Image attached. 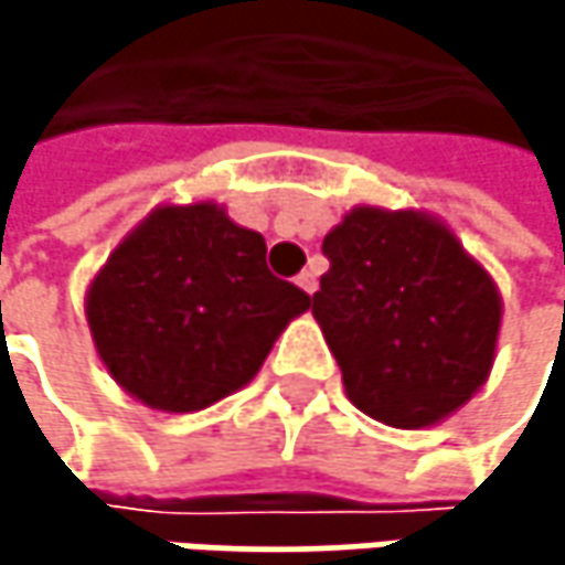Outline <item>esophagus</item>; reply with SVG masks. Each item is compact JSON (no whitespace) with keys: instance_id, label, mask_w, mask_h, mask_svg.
I'll return each instance as SVG.
<instances>
[{"instance_id":"34e87169","label":"esophagus","mask_w":565,"mask_h":565,"mask_svg":"<svg viewBox=\"0 0 565 565\" xmlns=\"http://www.w3.org/2000/svg\"><path fill=\"white\" fill-rule=\"evenodd\" d=\"M297 284H300L307 294H313V290H317V271H313V268H303V271L297 275Z\"/></svg>"}]
</instances>
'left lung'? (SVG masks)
I'll return each mask as SVG.
<instances>
[{"instance_id": "left-lung-1", "label": "left lung", "mask_w": 565, "mask_h": 565, "mask_svg": "<svg viewBox=\"0 0 565 565\" xmlns=\"http://www.w3.org/2000/svg\"><path fill=\"white\" fill-rule=\"evenodd\" d=\"M323 255L313 317L360 412L425 428L481 390L501 294L441 222L360 205L323 238Z\"/></svg>"}]
</instances>
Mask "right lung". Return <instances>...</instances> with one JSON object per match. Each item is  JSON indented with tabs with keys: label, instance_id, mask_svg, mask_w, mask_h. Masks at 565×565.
<instances>
[{
	"label": "right lung",
	"instance_id": "add662e5",
	"mask_svg": "<svg viewBox=\"0 0 565 565\" xmlns=\"http://www.w3.org/2000/svg\"><path fill=\"white\" fill-rule=\"evenodd\" d=\"M268 245L218 205H163L107 258L87 323L107 373L163 412L242 390L310 294L268 271Z\"/></svg>",
	"mask_w": 565,
	"mask_h": 565
}]
</instances>
